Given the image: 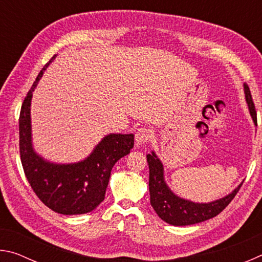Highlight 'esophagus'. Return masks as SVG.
I'll return each instance as SVG.
<instances>
[{"mask_svg": "<svg viewBox=\"0 0 262 262\" xmlns=\"http://www.w3.org/2000/svg\"><path fill=\"white\" fill-rule=\"evenodd\" d=\"M152 133L147 127H142L135 134V143L136 145H143L147 144L148 142L151 140Z\"/></svg>", "mask_w": 262, "mask_h": 262, "instance_id": "1", "label": "esophagus"}]
</instances>
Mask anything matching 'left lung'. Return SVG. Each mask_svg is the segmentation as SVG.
<instances>
[{
	"mask_svg": "<svg viewBox=\"0 0 262 262\" xmlns=\"http://www.w3.org/2000/svg\"><path fill=\"white\" fill-rule=\"evenodd\" d=\"M245 90L246 103L250 108L251 117L256 125V112L255 106L252 99L250 88L244 83ZM147 161L149 164V190H150V203H151L155 211L161 219L171 225L184 227L201 223L203 221L210 220L223 211L230 202L236 196L238 190L241 189L243 183L230 193L227 196L220 200L209 203H195L192 201L181 199L167 187L164 180L163 164L159 161L154 151L147 155Z\"/></svg>",
	"mask_w": 262,
	"mask_h": 262,
	"instance_id": "obj_1",
	"label": "left lung"
}]
</instances>
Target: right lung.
Masks as SVG:
<instances>
[{
  "label": "right lung",
  "instance_id": "1",
  "mask_svg": "<svg viewBox=\"0 0 262 262\" xmlns=\"http://www.w3.org/2000/svg\"><path fill=\"white\" fill-rule=\"evenodd\" d=\"M35 78L21 104L19 114V154L26 178L35 195L53 211L63 215L90 212L105 199L114 164L134 147L133 134H110L101 140L90 156L73 164H54L35 154L31 137L30 106L32 92L43 70Z\"/></svg>",
  "mask_w": 262,
  "mask_h": 262
}]
</instances>
